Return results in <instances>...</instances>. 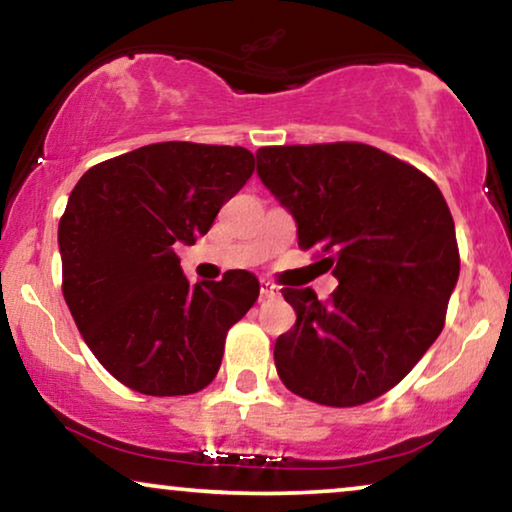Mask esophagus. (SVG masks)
Returning <instances> with one entry per match:
<instances>
[{
  "instance_id": "obj_1",
  "label": "esophagus",
  "mask_w": 512,
  "mask_h": 512,
  "mask_svg": "<svg viewBox=\"0 0 512 512\" xmlns=\"http://www.w3.org/2000/svg\"><path fill=\"white\" fill-rule=\"evenodd\" d=\"M280 296V289L272 282H261V298H277Z\"/></svg>"
}]
</instances>
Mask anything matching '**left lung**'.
<instances>
[{
  "mask_svg": "<svg viewBox=\"0 0 512 512\" xmlns=\"http://www.w3.org/2000/svg\"><path fill=\"white\" fill-rule=\"evenodd\" d=\"M256 174L294 216L298 244L322 249L338 289L284 287L296 324L275 343L291 393L355 407L388 393L444 327L459 282L454 218L426 174L364 143L280 145Z\"/></svg>",
  "mask_w": 512,
  "mask_h": 512,
  "instance_id": "1",
  "label": "left lung"
}]
</instances>
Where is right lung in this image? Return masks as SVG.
Listing matches in <instances>:
<instances>
[{"mask_svg":"<svg viewBox=\"0 0 512 512\" xmlns=\"http://www.w3.org/2000/svg\"><path fill=\"white\" fill-rule=\"evenodd\" d=\"M254 174L247 148L152 143L79 178L58 223L63 296L96 360L143 395L209 386L225 334L258 298L249 270L190 284L178 244L207 235Z\"/></svg>","mask_w":512,"mask_h":512,"instance_id":"obj_1","label":"right lung"}]
</instances>
